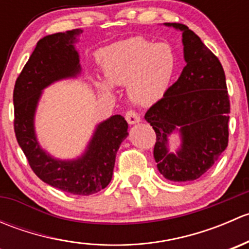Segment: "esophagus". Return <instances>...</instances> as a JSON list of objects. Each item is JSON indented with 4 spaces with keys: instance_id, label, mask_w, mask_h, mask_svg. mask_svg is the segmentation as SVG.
<instances>
[{
    "instance_id": "34e87169",
    "label": "esophagus",
    "mask_w": 249,
    "mask_h": 249,
    "mask_svg": "<svg viewBox=\"0 0 249 249\" xmlns=\"http://www.w3.org/2000/svg\"><path fill=\"white\" fill-rule=\"evenodd\" d=\"M125 119H126V122L129 123L130 125L132 124H136V123H139L141 120L140 115L137 114V112H135V110L132 109H129L126 113H125Z\"/></svg>"
}]
</instances>
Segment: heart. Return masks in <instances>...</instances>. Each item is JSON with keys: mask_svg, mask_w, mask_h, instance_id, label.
<instances>
[{"mask_svg": "<svg viewBox=\"0 0 249 249\" xmlns=\"http://www.w3.org/2000/svg\"><path fill=\"white\" fill-rule=\"evenodd\" d=\"M100 61L110 84H127L130 97L141 105H152L164 96L177 65L170 44L153 43L143 37L106 48L100 54ZM97 85L102 90L110 89L105 80H99Z\"/></svg>", "mask_w": 249, "mask_h": 249, "instance_id": "obj_1", "label": "heart"}]
</instances>
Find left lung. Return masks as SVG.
<instances>
[{"label": "left lung", "instance_id": "obj_1", "mask_svg": "<svg viewBox=\"0 0 249 249\" xmlns=\"http://www.w3.org/2000/svg\"><path fill=\"white\" fill-rule=\"evenodd\" d=\"M165 25L183 32L187 65L144 118L157 135L153 153L158 170L166 179L188 182L207 172L228 147L230 100L219 59L188 26L178 22ZM177 127L182 148L170 153L167 137Z\"/></svg>", "mask_w": 249, "mask_h": 249}]
</instances>
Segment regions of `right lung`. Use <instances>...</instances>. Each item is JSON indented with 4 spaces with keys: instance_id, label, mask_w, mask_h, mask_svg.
<instances>
[{
    "instance_id": "obj_1",
    "label": "right lung",
    "mask_w": 249,
    "mask_h": 249,
    "mask_svg": "<svg viewBox=\"0 0 249 249\" xmlns=\"http://www.w3.org/2000/svg\"><path fill=\"white\" fill-rule=\"evenodd\" d=\"M79 34L82 30L76 29L49 35L37 42L14 85V132L37 177L65 193L91 195L106 188L112 179L115 155L129 134L126 120L117 114L101 123L85 154L73 161L50 158L39 148L34 131L35 109L42 89L79 72V59L73 47Z\"/></svg>"
}]
</instances>
